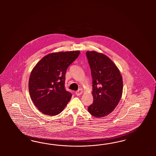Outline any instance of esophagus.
Instances as JSON below:
<instances>
[{"label":"esophagus","instance_id":"1","mask_svg":"<svg viewBox=\"0 0 156 156\" xmlns=\"http://www.w3.org/2000/svg\"><path fill=\"white\" fill-rule=\"evenodd\" d=\"M83 93V91L82 89H79L78 91H76V95L78 96V95H80V94H82Z\"/></svg>","mask_w":156,"mask_h":156}]
</instances>
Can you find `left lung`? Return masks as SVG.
<instances>
[{
	"mask_svg": "<svg viewBox=\"0 0 156 156\" xmlns=\"http://www.w3.org/2000/svg\"><path fill=\"white\" fill-rule=\"evenodd\" d=\"M93 78V102L88 111L97 118L111 113L117 106L122 94V76L109 57L95 51H87Z\"/></svg>",
	"mask_w": 156,
	"mask_h": 156,
	"instance_id": "obj_1",
	"label": "left lung"
}]
</instances>
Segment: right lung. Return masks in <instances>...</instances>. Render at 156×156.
I'll list each match as a JSON object with an SVG mask.
<instances>
[{"label":"right lung","mask_w":156,"mask_h":156,"mask_svg":"<svg viewBox=\"0 0 156 156\" xmlns=\"http://www.w3.org/2000/svg\"><path fill=\"white\" fill-rule=\"evenodd\" d=\"M79 51L49 54L38 62L28 81L29 93L42 113L54 116L61 113L71 98L65 87L68 67L79 56Z\"/></svg>","instance_id":"right-lung-1"}]
</instances>
